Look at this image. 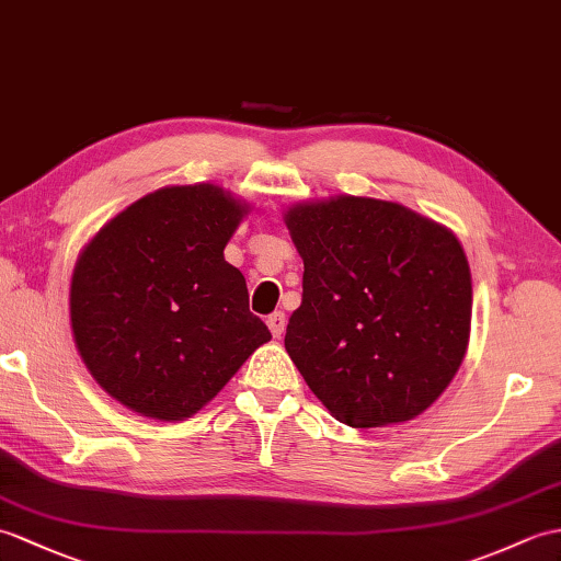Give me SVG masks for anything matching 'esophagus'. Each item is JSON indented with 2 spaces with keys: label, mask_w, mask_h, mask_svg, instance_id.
Listing matches in <instances>:
<instances>
[{
  "label": "esophagus",
  "mask_w": 561,
  "mask_h": 561,
  "mask_svg": "<svg viewBox=\"0 0 561 561\" xmlns=\"http://www.w3.org/2000/svg\"><path fill=\"white\" fill-rule=\"evenodd\" d=\"M267 328H270V332L275 334L277 340H279V336H282V334H284V330H286V316H284L282 310L272 312V316L267 318Z\"/></svg>",
  "instance_id": "34e87169"
}]
</instances>
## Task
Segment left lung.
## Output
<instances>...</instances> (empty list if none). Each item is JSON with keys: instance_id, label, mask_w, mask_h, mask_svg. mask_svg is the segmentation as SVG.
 Here are the masks:
<instances>
[{"instance_id": "1", "label": "left lung", "mask_w": 561, "mask_h": 561, "mask_svg": "<svg viewBox=\"0 0 561 561\" xmlns=\"http://www.w3.org/2000/svg\"><path fill=\"white\" fill-rule=\"evenodd\" d=\"M304 298L284 346L351 427L411 421L457 375L471 336V270L454 233L399 203L336 195L284 215Z\"/></svg>"}]
</instances>
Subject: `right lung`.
<instances>
[{
	"label": "right lung",
	"instance_id": "obj_1",
	"mask_svg": "<svg viewBox=\"0 0 561 561\" xmlns=\"http://www.w3.org/2000/svg\"><path fill=\"white\" fill-rule=\"evenodd\" d=\"M249 205L215 184L164 186L110 219L71 277V330L95 382L154 421L198 413L272 340L225 245Z\"/></svg>",
	"mask_w": 561,
	"mask_h": 561
}]
</instances>
